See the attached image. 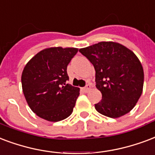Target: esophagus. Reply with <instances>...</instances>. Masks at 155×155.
<instances>
[{
    "instance_id": "1",
    "label": "esophagus",
    "mask_w": 155,
    "mask_h": 155,
    "mask_svg": "<svg viewBox=\"0 0 155 155\" xmlns=\"http://www.w3.org/2000/svg\"><path fill=\"white\" fill-rule=\"evenodd\" d=\"M90 88H91V86L89 85V84H87V85H86L84 88H83L82 89H83V91L84 92V93H88V91L90 90Z\"/></svg>"
}]
</instances>
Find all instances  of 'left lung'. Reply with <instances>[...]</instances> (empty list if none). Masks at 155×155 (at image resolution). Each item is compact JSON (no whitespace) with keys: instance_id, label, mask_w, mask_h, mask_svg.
Returning <instances> with one entry per match:
<instances>
[{"instance_id":"obj_1","label":"left lung","mask_w":155,"mask_h":155,"mask_svg":"<svg viewBox=\"0 0 155 155\" xmlns=\"http://www.w3.org/2000/svg\"><path fill=\"white\" fill-rule=\"evenodd\" d=\"M79 51L93 65L96 87L102 95L95 109L110 118L132 110L142 93L143 67L136 54L116 42L102 41Z\"/></svg>"}]
</instances>
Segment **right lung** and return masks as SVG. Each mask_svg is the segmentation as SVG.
Here are the masks:
<instances>
[{
  "label": "right lung",
  "instance_id": "add662e5",
  "mask_svg": "<svg viewBox=\"0 0 155 155\" xmlns=\"http://www.w3.org/2000/svg\"><path fill=\"white\" fill-rule=\"evenodd\" d=\"M76 48L52 47L35 54L22 73V92L36 115L50 122L70 116L80 95V88L66 84L67 65Z\"/></svg>",
  "mask_w": 155,
  "mask_h": 155
}]
</instances>
